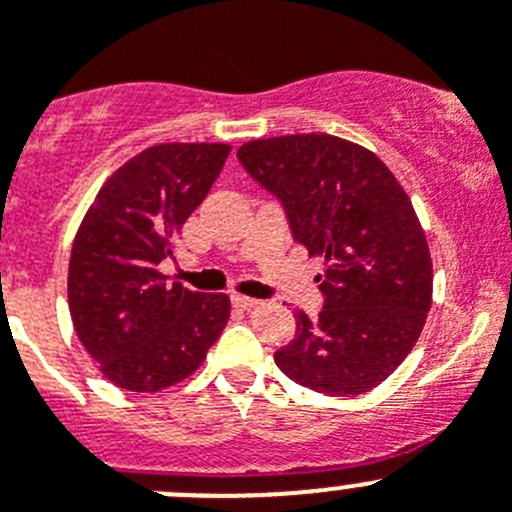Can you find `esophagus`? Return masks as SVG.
I'll list each match as a JSON object with an SVG mask.
<instances>
[{"label":"esophagus","mask_w":512,"mask_h":512,"mask_svg":"<svg viewBox=\"0 0 512 512\" xmlns=\"http://www.w3.org/2000/svg\"><path fill=\"white\" fill-rule=\"evenodd\" d=\"M232 303H234V308L252 310V308H257V305H260V300L247 298V295H232Z\"/></svg>","instance_id":"34e87169"}]
</instances>
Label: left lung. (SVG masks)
<instances>
[{
    "mask_svg": "<svg viewBox=\"0 0 512 512\" xmlns=\"http://www.w3.org/2000/svg\"><path fill=\"white\" fill-rule=\"evenodd\" d=\"M237 159L283 202L293 237L323 257V310L295 313L275 351L295 384L326 396L379 386L409 356L432 308V257L412 199L389 166L331 133L257 138Z\"/></svg>",
    "mask_w": 512,
    "mask_h": 512,
    "instance_id": "8db88e82",
    "label": "left lung"
}]
</instances>
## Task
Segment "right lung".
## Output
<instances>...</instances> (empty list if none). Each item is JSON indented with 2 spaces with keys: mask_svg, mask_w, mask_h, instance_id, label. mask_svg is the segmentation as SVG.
<instances>
[{
  "mask_svg": "<svg viewBox=\"0 0 512 512\" xmlns=\"http://www.w3.org/2000/svg\"><path fill=\"white\" fill-rule=\"evenodd\" d=\"M232 146L156 143L108 176L75 234L73 326L100 374L154 394L189 379L229 321L224 293H197L159 270Z\"/></svg>",
  "mask_w": 512,
  "mask_h": 512,
  "instance_id": "1",
  "label": "right lung"
}]
</instances>
